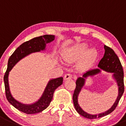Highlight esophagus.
I'll list each match as a JSON object with an SVG mask.
<instances>
[{"instance_id": "obj_1", "label": "esophagus", "mask_w": 126, "mask_h": 126, "mask_svg": "<svg viewBox=\"0 0 126 126\" xmlns=\"http://www.w3.org/2000/svg\"><path fill=\"white\" fill-rule=\"evenodd\" d=\"M71 78H72V75H71V74L67 73L64 76V80H66V79H71Z\"/></svg>"}]
</instances>
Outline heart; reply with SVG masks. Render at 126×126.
Wrapping results in <instances>:
<instances>
[{
	"label": "heart",
	"instance_id": "b5f03b06",
	"mask_svg": "<svg viewBox=\"0 0 126 126\" xmlns=\"http://www.w3.org/2000/svg\"><path fill=\"white\" fill-rule=\"evenodd\" d=\"M88 45L84 43L73 46L64 53L63 56L64 60L66 62L76 60L84 55L82 63L84 65H88L95 60L97 56V51L95 48H91L86 51Z\"/></svg>",
	"mask_w": 126,
	"mask_h": 126
}]
</instances>
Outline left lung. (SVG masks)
<instances>
[{"mask_svg": "<svg viewBox=\"0 0 126 126\" xmlns=\"http://www.w3.org/2000/svg\"><path fill=\"white\" fill-rule=\"evenodd\" d=\"M104 50H105L104 55L97 65L99 68H96L87 71L86 72L83 74L82 77H79L78 78L76 81V88H75L73 96V104L76 111L83 117L90 119L99 118V117L107 116L111 112H112L117 107L120 99L122 97L124 91V71H123V66H122L121 62L119 59L118 56L115 53L112 49L109 48V47H107L106 45H104ZM101 69L107 72L113 73V76L118 86V95L113 105L108 111L98 115H90L83 111L79 105L77 101L78 95L82 88L85 84V78L88 76H93L100 73L101 72Z\"/></svg>", "mask_w": 126, "mask_h": 126, "instance_id": "left-lung-1", "label": "left lung"}]
</instances>
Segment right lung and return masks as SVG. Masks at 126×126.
Returning <instances> with one entry per match:
<instances>
[{"instance_id":"right-lung-1","label":"right lung","mask_w":126,"mask_h":126,"mask_svg":"<svg viewBox=\"0 0 126 126\" xmlns=\"http://www.w3.org/2000/svg\"><path fill=\"white\" fill-rule=\"evenodd\" d=\"M55 40V36L45 35L36 37L27 42H24L15 50L8 61L7 69L5 73L4 80L5 95L8 101L16 109L27 114L38 113L42 112L50 105L56 88L63 83V77L50 79L46 86L45 91L40 98L32 104H24L15 100L12 96L9 84V74L15 64L25 56L35 52H39L45 50L46 44Z\"/></svg>"}]
</instances>
